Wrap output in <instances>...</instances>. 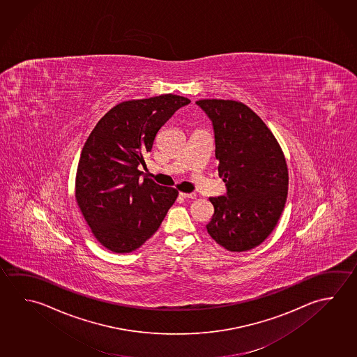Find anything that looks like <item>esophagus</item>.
<instances>
[{"mask_svg":"<svg viewBox=\"0 0 357 357\" xmlns=\"http://www.w3.org/2000/svg\"><path fill=\"white\" fill-rule=\"evenodd\" d=\"M181 198H184V199H194L195 197H197V194L195 193H179Z\"/></svg>","mask_w":357,"mask_h":357,"instance_id":"obj_1","label":"esophagus"}]
</instances>
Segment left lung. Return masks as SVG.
Returning a JSON list of instances; mask_svg holds the SVG:
<instances>
[{"label": "left lung", "instance_id": "1", "mask_svg": "<svg viewBox=\"0 0 357 357\" xmlns=\"http://www.w3.org/2000/svg\"><path fill=\"white\" fill-rule=\"evenodd\" d=\"M197 105L212 121L225 195L214 206L209 236L231 252L262 243L286 204L288 169L281 146L262 119L239 101L206 99Z\"/></svg>", "mask_w": 357, "mask_h": 357}]
</instances>
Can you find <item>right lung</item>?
<instances>
[{"label":"right lung","mask_w":357,"mask_h":357,"mask_svg":"<svg viewBox=\"0 0 357 357\" xmlns=\"http://www.w3.org/2000/svg\"><path fill=\"white\" fill-rule=\"evenodd\" d=\"M190 102L165 94L120 102L96 124L82 148L75 197L95 238L115 253L138 250L158 231L178 190L149 178L140 164L159 129Z\"/></svg>","instance_id":"add662e5"}]
</instances>
